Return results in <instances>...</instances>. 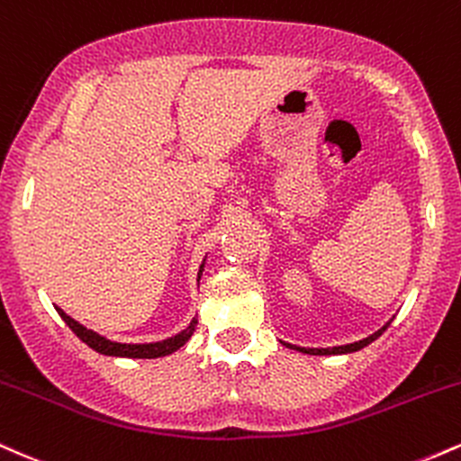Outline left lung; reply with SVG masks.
Here are the masks:
<instances>
[{
	"label": "left lung",
	"mask_w": 461,
	"mask_h": 461,
	"mask_svg": "<svg viewBox=\"0 0 461 461\" xmlns=\"http://www.w3.org/2000/svg\"><path fill=\"white\" fill-rule=\"evenodd\" d=\"M388 325H390V322H388ZM388 325L382 327L379 331H375L373 336L364 338V340H359V342H353V345H345V347H331V348H299V347H293V345H285V347L297 348V351H303V353H310V356H338V353H353V351H359V348L370 345L373 340H377V338L382 336L385 330H388Z\"/></svg>",
	"instance_id": "8db88e82"
}]
</instances>
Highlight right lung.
I'll list each match as a JSON object with an SVG mask.
<instances>
[{
	"mask_svg": "<svg viewBox=\"0 0 461 461\" xmlns=\"http://www.w3.org/2000/svg\"><path fill=\"white\" fill-rule=\"evenodd\" d=\"M201 268H203V264H201ZM199 275H201V271H199ZM56 310H58V314L62 316V321L71 327V331L76 333L79 340L86 342V345L95 348V351L105 353V356H116V357H149L151 359V357L168 356V353L177 351L179 347L186 345L188 338L193 336L194 325H197V321H193L186 330L179 331L177 336L167 338V340H162V342H151V345H121V342H110V340H105V338L99 336V333L86 330V327L79 325L77 321H73L71 316L65 314L60 308H56Z\"/></svg>",
	"mask_w": 461,
	"mask_h": 461,
	"instance_id": "right-lung-1",
	"label": "right lung"
}]
</instances>
